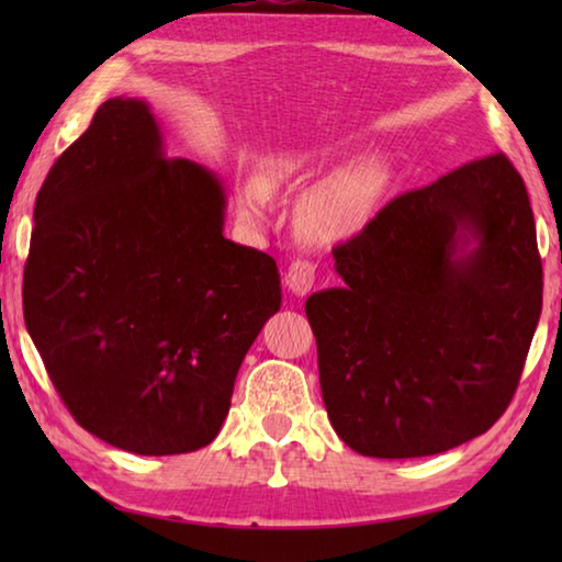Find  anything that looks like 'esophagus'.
<instances>
[{"label":"esophagus","mask_w":562,"mask_h":562,"mask_svg":"<svg viewBox=\"0 0 562 562\" xmlns=\"http://www.w3.org/2000/svg\"><path fill=\"white\" fill-rule=\"evenodd\" d=\"M317 280V265L310 260H294L288 272H284V284H288L290 292L294 294H307L312 288H315Z\"/></svg>","instance_id":"obj_1"}]
</instances>
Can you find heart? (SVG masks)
<instances>
[{"label":"heart","instance_id":"heart-1","mask_svg":"<svg viewBox=\"0 0 562 562\" xmlns=\"http://www.w3.org/2000/svg\"><path fill=\"white\" fill-rule=\"evenodd\" d=\"M325 164L317 150H292L270 158L260 176L235 188V211L247 227H265L272 195L284 186L297 183ZM386 186L382 164H357L319 180L302 195L294 211L297 233L310 243H337L364 231L376 211Z\"/></svg>","mask_w":562,"mask_h":562}]
</instances>
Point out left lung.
Here are the masks:
<instances>
[{
	"mask_svg": "<svg viewBox=\"0 0 562 562\" xmlns=\"http://www.w3.org/2000/svg\"><path fill=\"white\" fill-rule=\"evenodd\" d=\"M331 255L345 284L304 312L339 439L416 459L486 434L516 394L543 307L536 221L506 154L394 198Z\"/></svg>",
	"mask_w": 562,
	"mask_h": 562,
	"instance_id": "8db88e82",
	"label": "left lung"
}]
</instances>
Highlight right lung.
Masks as SVG:
<instances>
[{
	"label": "right lung",
	"instance_id": "1",
	"mask_svg": "<svg viewBox=\"0 0 562 562\" xmlns=\"http://www.w3.org/2000/svg\"><path fill=\"white\" fill-rule=\"evenodd\" d=\"M225 190L166 156L146 101L109 99L36 195L24 322L89 434L140 456L211 443L280 310L278 265L223 237Z\"/></svg>",
	"mask_w": 562,
	"mask_h": 562
}]
</instances>
